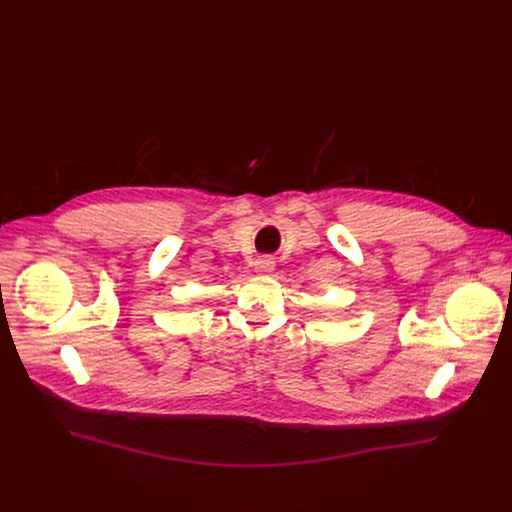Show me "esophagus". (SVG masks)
<instances>
[{
  "label": "esophagus",
  "mask_w": 512,
  "mask_h": 512,
  "mask_svg": "<svg viewBox=\"0 0 512 512\" xmlns=\"http://www.w3.org/2000/svg\"><path fill=\"white\" fill-rule=\"evenodd\" d=\"M273 267H275V261H273V257H259L257 261H255V271L257 273H271L273 271Z\"/></svg>",
  "instance_id": "1"
}]
</instances>
